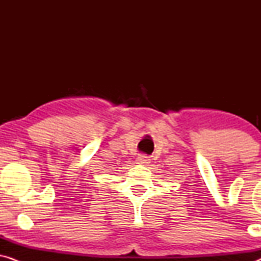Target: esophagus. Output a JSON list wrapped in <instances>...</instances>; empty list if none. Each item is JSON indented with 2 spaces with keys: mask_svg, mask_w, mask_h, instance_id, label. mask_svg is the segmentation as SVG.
I'll list each match as a JSON object with an SVG mask.
<instances>
[{
  "mask_svg": "<svg viewBox=\"0 0 261 261\" xmlns=\"http://www.w3.org/2000/svg\"><path fill=\"white\" fill-rule=\"evenodd\" d=\"M137 163L141 164V165H147V164L151 163V159L146 155H139L137 158Z\"/></svg>",
  "mask_w": 261,
  "mask_h": 261,
  "instance_id": "1",
  "label": "esophagus"
}]
</instances>
